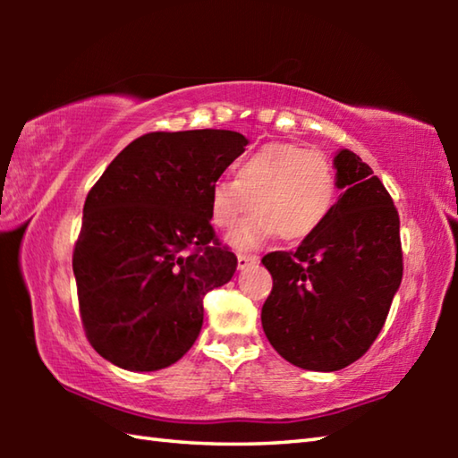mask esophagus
I'll list each match as a JSON object with an SVG mask.
<instances>
[{
	"label": "esophagus",
	"mask_w": 458,
	"mask_h": 458,
	"mask_svg": "<svg viewBox=\"0 0 458 458\" xmlns=\"http://www.w3.org/2000/svg\"><path fill=\"white\" fill-rule=\"evenodd\" d=\"M259 257H254V254H238V268L244 270L250 265H257Z\"/></svg>",
	"instance_id": "obj_1"
}]
</instances>
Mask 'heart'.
Instances as JSON below:
<instances>
[{
  "label": "heart",
  "instance_id": "b5f03b06",
  "mask_svg": "<svg viewBox=\"0 0 458 458\" xmlns=\"http://www.w3.org/2000/svg\"><path fill=\"white\" fill-rule=\"evenodd\" d=\"M337 174L321 151L273 143L248 155L234 167V182L210 190V218L216 228L232 230L230 244L246 250L273 236L303 242L319 230L335 206Z\"/></svg>",
  "mask_w": 458,
  "mask_h": 458
}]
</instances>
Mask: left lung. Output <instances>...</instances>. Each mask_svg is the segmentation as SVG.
<instances>
[{
	"label": "left lung",
	"instance_id": "obj_1",
	"mask_svg": "<svg viewBox=\"0 0 458 458\" xmlns=\"http://www.w3.org/2000/svg\"><path fill=\"white\" fill-rule=\"evenodd\" d=\"M333 165L341 196L329 218L294 252L262 259L273 275L262 329L286 361L313 371L344 369L369 350L404 270L398 210L384 183L350 149Z\"/></svg>",
	"mask_w": 458,
	"mask_h": 458
}]
</instances>
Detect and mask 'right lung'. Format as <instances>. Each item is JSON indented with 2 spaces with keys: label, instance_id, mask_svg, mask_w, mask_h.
<instances>
[{
  "label": "right lung",
  "instance_id": "obj_1",
  "mask_svg": "<svg viewBox=\"0 0 458 458\" xmlns=\"http://www.w3.org/2000/svg\"><path fill=\"white\" fill-rule=\"evenodd\" d=\"M246 145L224 129L147 133L92 185L72 270L87 339L114 366L164 369L198 339L206 293L238 267L210 224V190Z\"/></svg>",
  "mask_w": 458,
  "mask_h": 458
}]
</instances>
